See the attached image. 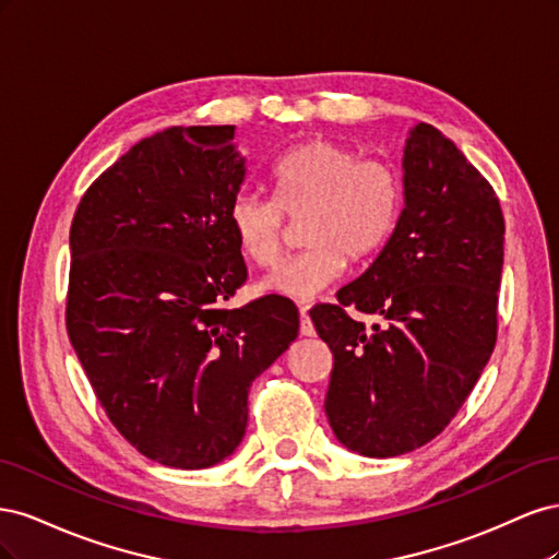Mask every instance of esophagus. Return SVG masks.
<instances>
[{"mask_svg":"<svg viewBox=\"0 0 559 559\" xmlns=\"http://www.w3.org/2000/svg\"><path fill=\"white\" fill-rule=\"evenodd\" d=\"M300 335H314V324L308 314V308H300Z\"/></svg>","mask_w":559,"mask_h":559,"instance_id":"esophagus-1","label":"esophagus"}]
</instances>
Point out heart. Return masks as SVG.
<instances>
[{"mask_svg":"<svg viewBox=\"0 0 559 559\" xmlns=\"http://www.w3.org/2000/svg\"><path fill=\"white\" fill-rule=\"evenodd\" d=\"M273 200L235 195L228 224L242 257L275 265L286 242V219L300 222L306 251L263 277L261 289L310 300L341 277L347 257L370 259L392 238L403 210V177L394 163L361 156L333 140L294 146L270 170Z\"/></svg>","mask_w":559,"mask_h":559,"instance_id":"1","label":"heart"}]
</instances>
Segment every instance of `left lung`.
I'll use <instances>...</instances> for the list:
<instances>
[{
  "label": "left lung",
  "instance_id": "8db88e82",
  "mask_svg": "<svg viewBox=\"0 0 559 559\" xmlns=\"http://www.w3.org/2000/svg\"><path fill=\"white\" fill-rule=\"evenodd\" d=\"M403 189L373 265L310 312L333 352L329 425L366 456L413 452L441 433L497 345L506 226L495 189L429 123L405 142ZM345 307L383 321L366 330Z\"/></svg>",
  "mask_w": 559,
  "mask_h": 559
}]
</instances>
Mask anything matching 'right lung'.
<instances>
[{
  "label": "right lung",
  "mask_w": 559,
  "mask_h": 559,
  "mask_svg": "<svg viewBox=\"0 0 559 559\" xmlns=\"http://www.w3.org/2000/svg\"><path fill=\"white\" fill-rule=\"evenodd\" d=\"M235 126L167 128L83 193L64 321L111 425L148 460L207 468L240 445L253 378L298 335L289 298L226 308L247 280L228 207Z\"/></svg>",
  "instance_id": "1"
}]
</instances>
